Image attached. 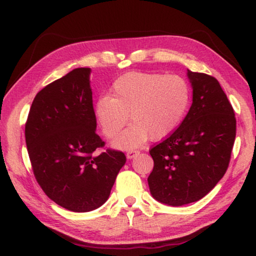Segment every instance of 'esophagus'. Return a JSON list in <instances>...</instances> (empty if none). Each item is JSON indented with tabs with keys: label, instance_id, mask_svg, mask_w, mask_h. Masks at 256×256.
I'll return each mask as SVG.
<instances>
[{
	"label": "esophagus",
	"instance_id": "1",
	"mask_svg": "<svg viewBox=\"0 0 256 256\" xmlns=\"http://www.w3.org/2000/svg\"><path fill=\"white\" fill-rule=\"evenodd\" d=\"M139 154V150H128V153H126V158L128 159H133L136 156H138Z\"/></svg>",
	"mask_w": 256,
	"mask_h": 256
}]
</instances>
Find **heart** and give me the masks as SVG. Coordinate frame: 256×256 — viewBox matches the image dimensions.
I'll list each match as a JSON object with an SVG mask.
<instances>
[{
    "mask_svg": "<svg viewBox=\"0 0 256 256\" xmlns=\"http://www.w3.org/2000/svg\"><path fill=\"white\" fill-rule=\"evenodd\" d=\"M192 103V87L181 75L131 72L118 78L110 96L96 103V117L108 138H114L131 117L130 126L116 142L120 148L142 146L150 138L170 136L184 120Z\"/></svg>",
    "mask_w": 256,
    "mask_h": 256,
    "instance_id": "heart-1",
    "label": "heart"
}]
</instances>
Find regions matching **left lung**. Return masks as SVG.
<instances>
[{
    "instance_id": "8db88e82",
    "label": "left lung",
    "mask_w": 256,
    "mask_h": 256,
    "mask_svg": "<svg viewBox=\"0 0 256 256\" xmlns=\"http://www.w3.org/2000/svg\"><path fill=\"white\" fill-rule=\"evenodd\" d=\"M192 104L181 125L150 150L154 167L148 178L152 196L181 206L211 192L228 170L236 120L217 78L188 70Z\"/></svg>"
}]
</instances>
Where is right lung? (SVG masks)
Returning a JSON list of instances; mask_svg holds the SVG:
<instances>
[{"mask_svg": "<svg viewBox=\"0 0 256 256\" xmlns=\"http://www.w3.org/2000/svg\"><path fill=\"white\" fill-rule=\"evenodd\" d=\"M90 68H75L36 95L25 123L32 170L48 198L70 211L88 212L109 198L123 152L103 148L89 84Z\"/></svg>", "mask_w": 256, "mask_h": 256, "instance_id": "obj_1", "label": "right lung"}]
</instances>
